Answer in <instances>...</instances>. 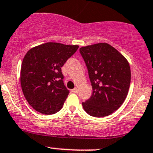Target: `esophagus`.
<instances>
[{
    "label": "esophagus",
    "mask_w": 153,
    "mask_h": 153,
    "mask_svg": "<svg viewBox=\"0 0 153 153\" xmlns=\"http://www.w3.org/2000/svg\"><path fill=\"white\" fill-rule=\"evenodd\" d=\"M72 92H73V93H78V89L77 88H73V89H72Z\"/></svg>",
    "instance_id": "34e87169"
}]
</instances>
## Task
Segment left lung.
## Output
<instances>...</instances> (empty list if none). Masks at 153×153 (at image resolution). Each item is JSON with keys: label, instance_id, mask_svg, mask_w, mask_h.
<instances>
[{"label": "left lung", "instance_id": "obj_1", "mask_svg": "<svg viewBox=\"0 0 153 153\" xmlns=\"http://www.w3.org/2000/svg\"><path fill=\"white\" fill-rule=\"evenodd\" d=\"M88 72L93 93L82 103L88 115L102 117L113 113L122 105L131 83L128 62L114 47L100 43L80 48Z\"/></svg>", "mask_w": 153, "mask_h": 153}]
</instances>
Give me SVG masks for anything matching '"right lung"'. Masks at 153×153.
<instances>
[{
	"instance_id": "right-lung-1",
	"label": "right lung",
	"mask_w": 153,
	"mask_h": 153,
	"mask_svg": "<svg viewBox=\"0 0 153 153\" xmlns=\"http://www.w3.org/2000/svg\"><path fill=\"white\" fill-rule=\"evenodd\" d=\"M78 47L48 42L27 52L20 82L25 99L36 111L52 115L62 109L70 91L63 83L61 68Z\"/></svg>"
}]
</instances>
